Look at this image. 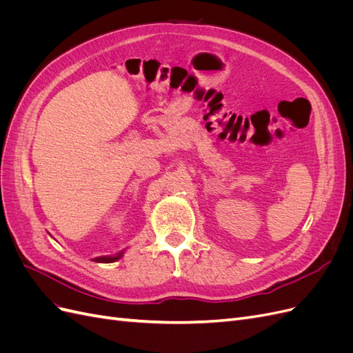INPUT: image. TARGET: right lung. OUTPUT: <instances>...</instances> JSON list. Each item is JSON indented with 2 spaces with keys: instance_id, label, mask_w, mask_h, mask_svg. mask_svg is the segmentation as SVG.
Listing matches in <instances>:
<instances>
[{
  "instance_id": "add662e5",
  "label": "right lung",
  "mask_w": 353,
  "mask_h": 353,
  "mask_svg": "<svg viewBox=\"0 0 353 353\" xmlns=\"http://www.w3.org/2000/svg\"><path fill=\"white\" fill-rule=\"evenodd\" d=\"M122 256V253H116L113 256H100V258H95L94 262H100V263H110V262H114L117 261Z\"/></svg>"
}]
</instances>
